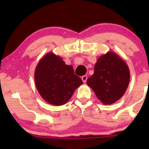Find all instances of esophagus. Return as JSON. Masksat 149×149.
<instances>
[{"mask_svg": "<svg viewBox=\"0 0 149 149\" xmlns=\"http://www.w3.org/2000/svg\"><path fill=\"white\" fill-rule=\"evenodd\" d=\"M81 79L83 81H84V83H85L87 81V75H84V76H82L81 77Z\"/></svg>", "mask_w": 149, "mask_h": 149, "instance_id": "esophagus-1", "label": "esophagus"}]
</instances>
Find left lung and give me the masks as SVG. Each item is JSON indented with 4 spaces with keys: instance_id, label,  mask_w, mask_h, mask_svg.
<instances>
[{
    "instance_id": "obj_1",
    "label": "left lung",
    "mask_w": 149,
    "mask_h": 149,
    "mask_svg": "<svg viewBox=\"0 0 149 149\" xmlns=\"http://www.w3.org/2000/svg\"><path fill=\"white\" fill-rule=\"evenodd\" d=\"M129 68L123 59L112 51L99 58L95 72L87 84L102 104L109 105L122 98L130 84Z\"/></svg>"
}]
</instances>
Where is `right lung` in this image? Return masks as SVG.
<instances>
[{"mask_svg":"<svg viewBox=\"0 0 149 149\" xmlns=\"http://www.w3.org/2000/svg\"><path fill=\"white\" fill-rule=\"evenodd\" d=\"M37 89L50 104H65L83 84L74 74L72 65H66L59 56L49 52L39 60L35 71Z\"/></svg>","mask_w":149,"mask_h":149,"instance_id":"add662e5","label":"right lung"}]
</instances>
